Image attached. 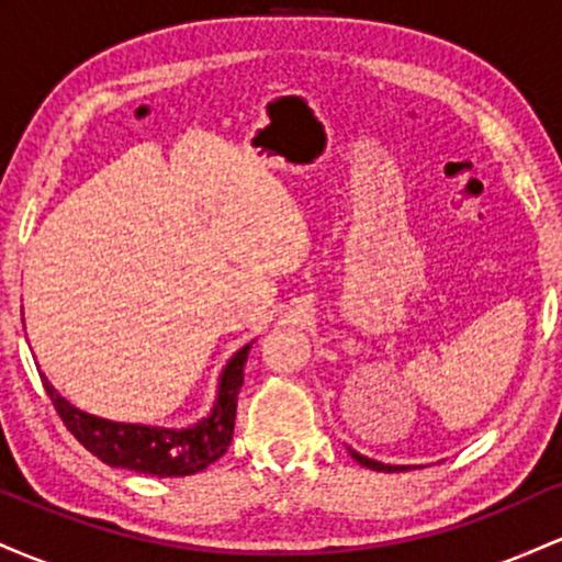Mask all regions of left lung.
<instances>
[{"label":"left lung","mask_w":562,"mask_h":562,"mask_svg":"<svg viewBox=\"0 0 562 562\" xmlns=\"http://www.w3.org/2000/svg\"><path fill=\"white\" fill-rule=\"evenodd\" d=\"M348 454L353 457V460L359 462L362 468H370V470H383V473H398V470H409V465H389V462H378V460H370V457L359 454L357 449L348 447Z\"/></svg>","instance_id":"obj_1"}]
</instances>
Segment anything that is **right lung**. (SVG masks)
Returning <instances> with one entry per match:
<instances>
[{
    "instance_id": "right-lung-1",
    "label": "right lung",
    "mask_w": 562,
    "mask_h": 562,
    "mask_svg": "<svg viewBox=\"0 0 562 562\" xmlns=\"http://www.w3.org/2000/svg\"><path fill=\"white\" fill-rule=\"evenodd\" d=\"M250 346H254V340L232 353L229 362L224 364L222 375H218L216 402L209 415L200 417L198 423L184 425V428L119 423L100 415H89V412L70 404L49 383L47 375H42V383L66 428L79 438L83 449L92 451L97 460L111 468L158 475V479H182V475L205 470L229 449L232 430H235L237 393H240L245 378L243 367L248 362Z\"/></svg>"
}]
</instances>
